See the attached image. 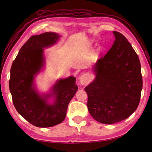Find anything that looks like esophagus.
<instances>
[{"instance_id": "esophagus-1", "label": "esophagus", "mask_w": 152, "mask_h": 152, "mask_svg": "<svg viewBox=\"0 0 152 152\" xmlns=\"http://www.w3.org/2000/svg\"><path fill=\"white\" fill-rule=\"evenodd\" d=\"M79 79H80V83L82 85H86L87 84L89 83V82L90 80V78L87 73H84V74L80 76Z\"/></svg>"}]
</instances>
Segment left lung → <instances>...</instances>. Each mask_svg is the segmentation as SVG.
<instances>
[{
	"label": "left lung",
	"mask_w": 152,
	"mask_h": 152,
	"mask_svg": "<svg viewBox=\"0 0 152 152\" xmlns=\"http://www.w3.org/2000/svg\"><path fill=\"white\" fill-rule=\"evenodd\" d=\"M113 33L112 48L95 63V79L84 89L91 115L106 124L122 121L135 112L142 87L138 56L122 34Z\"/></svg>",
	"instance_id": "left-lung-1"
}]
</instances>
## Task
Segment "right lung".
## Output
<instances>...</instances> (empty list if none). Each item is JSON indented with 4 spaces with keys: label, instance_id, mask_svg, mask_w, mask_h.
Returning a JSON list of instances; mask_svg holds the SVG:
<instances>
[{
    "label": "right lung",
    "instance_id": "add662e5",
    "mask_svg": "<svg viewBox=\"0 0 152 152\" xmlns=\"http://www.w3.org/2000/svg\"><path fill=\"white\" fill-rule=\"evenodd\" d=\"M59 37L54 32L31 36L11 66L9 86L14 106L23 117L36 127H49L61 123L78 89L75 78L72 76L57 80L51 94L41 96L35 88V77L44 65V48L54 44ZM50 96L55 98L53 104L47 101Z\"/></svg>",
    "mask_w": 152,
    "mask_h": 152
}]
</instances>
